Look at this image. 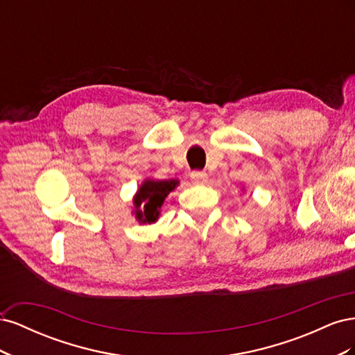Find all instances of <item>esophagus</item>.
<instances>
[{"label":"esophagus","mask_w":355,"mask_h":355,"mask_svg":"<svg viewBox=\"0 0 355 355\" xmlns=\"http://www.w3.org/2000/svg\"><path fill=\"white\" fill-rule=\"evenodd\" d=\"M189 178L192 180V184H206V182H207V173H206V171H200V170L191 171Z\"/></svg>","instance_id":"34e87169"}]
</instances>
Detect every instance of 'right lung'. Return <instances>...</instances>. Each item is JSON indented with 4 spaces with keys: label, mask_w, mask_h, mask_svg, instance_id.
<instances>
[{
    "label": "right lung",
    "mask_w": 355,
    "mask_h": 355,
    "mask_svg": "<svg viewBox=\"0 0 355 355\" xmlns=\"http://www.w3.org/2000/svg\"><path fill=\"white\" fill-rule=\"evenodd\" d=\"M176 185L178 180H146L135 197L136 219L142 223L155 222L164 198Z\"/></svg>",
    "instance_id": "right-lung-1"
}]
</instances>
